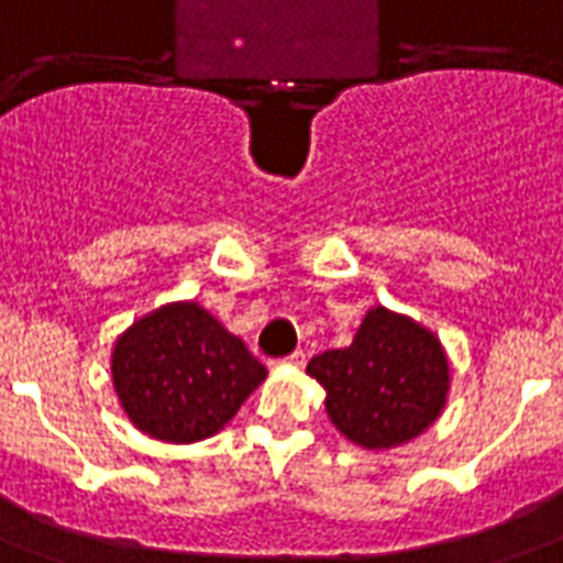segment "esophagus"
Listing matches in <instances>:
<instances>
[{
    "instance_id": "34e87169",
    "label": "esophagus",
    "mask_w": 563,
    "mask_h": 563,
    "mask_svg": "<svg viewBox=\"0 0 563 563\" xmlns=\"http://www.w3.org/2000/svg\"><path fill=\"white\" fill-rule=\"evenodd\" d=\"M280 365H289V368H303V365H307V353L295 351V353H291V356H286V360H283Z\"/></svg>"
}]
</instances>
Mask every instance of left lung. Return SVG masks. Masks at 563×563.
I'll return each mask as SVG.
<instances>
[{
  "label": "left lung",
  "mask_w": 563,
  "mask_h": 563,
  "mask_svg": "<svg viewBox=\"0 0 563 563\" xmlns=\"http://www.w3.org/2000/svg\"><path fill=\"white\" fill-rule=\"evenodd\" d=\"M307 374L324 385L333 427L365 450L409 444L435 423L450 391L438 335L385 307L368 309L347 347L312 356Z\"/></svg>",
  "instance_id": "left-lung-1"
}]
</instances>
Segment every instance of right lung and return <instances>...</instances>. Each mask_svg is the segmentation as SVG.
<instances>
[{"mask_svg":"<svg viewBox=\"0 0 563 563\" xmlns=\"http://www.w3.org/2000/svg\"><path fill=\"white\" fill-rule=\"evenodd\" d=\"M113 388L140 432L192 444L228 427L268 371L195 300L154 309L110 356Z\"/></svg>","mask_w":563,"mask_h":563,"instance_id":"right-lung-1","label":"right lung"}]
</instances>
